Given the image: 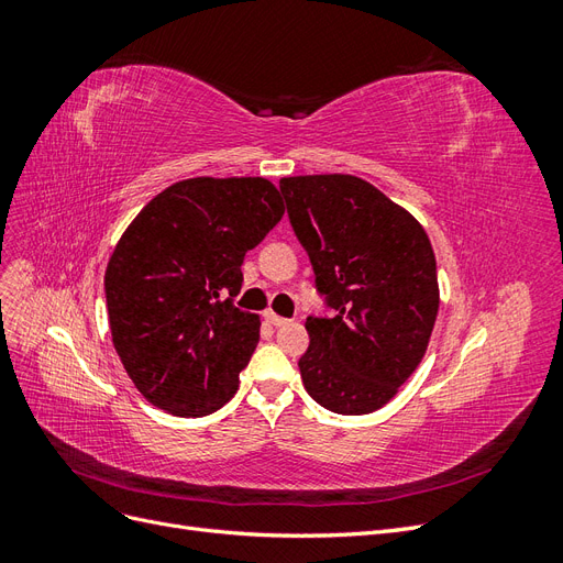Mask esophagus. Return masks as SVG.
<instances>
[{"label":"esophagus","mask_w":563,"mask_h":563,"mask_svg":"<svg viewBox=\"0 0 563 563\" xmlns=\"http://www.w3.org/2000/svg\"><path fill=\"white\" fill-rule=\"evenodd\" d=\"M265 321L269 323V327H284V323H288V319H284V317H279L277 312H265Z\"/></svg>","instance_id":"1"}]
</instances>
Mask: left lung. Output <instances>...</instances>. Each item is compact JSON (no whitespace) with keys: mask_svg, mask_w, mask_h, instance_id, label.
<instances>
[{"mask_svg":"<svg viewBox=\"0 0 563 563\" xmlns=\"http://www.w3.org/2000/svg\"><path fill=\"white\" fill-rule=\"evenodd\" d=\"M331 319L308 317V395L343 416L383 408L422 362L439 310L430 236L399 203L347 174L279 180Z\"/></svg>","mask_w":563,"mask_h":563,"instance_id":"left-lung-1","label":"left lung"}]
</instances>
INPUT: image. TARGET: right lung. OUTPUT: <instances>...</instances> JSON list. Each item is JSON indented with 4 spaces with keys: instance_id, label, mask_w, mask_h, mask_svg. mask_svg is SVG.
Returning a JSON list of instances; mask_svg holds the SVG:
<instances>
[{
    "instance_id": "add662e5",
    "label": "right lung",
    "mask_w": 563,
    "mask_h": 563,
    "mask_svg": "<svg viewBox=\"0 0 563 563\" xmlns=\"http://www.w3.org/2000/svg\"><path fill=\"white\" fill-rule=\"evenodd\" d=\"M282 216L267 178L199 176L168 185L119 236L106 269L112 345L150 404L201 418L240 389L261 317L232 298L246 251Z\"/></svg>"
}]
</instances>
